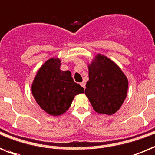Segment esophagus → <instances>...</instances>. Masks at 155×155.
Listing matches in <instances>:
<instances>
[{
    "label": "esophagus",
    "mask_w": 155,
    "mask_h": 155,
    "mask_svg": "<svg viewBox=\"0 0 155 155\" xmlns=\"http://www.w3.org/2000/svg\"><path fill=\"white\" fill-rule=\"evenodd\" d=\"M80 84H81V86L84 89V88H85V83H84V82H82V83H81Z\"/></svg>",
    "instance_id": "obj_1"
}]
</instances>
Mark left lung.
<instances>
[{
	"mask_svg": "<svg viewBox=\"0 0 155 155\" xmlns=\"http://www.w3.org/2000/svg\"><path fill=\"white\" fill-rule=\"evenodd\" d=\"M88 70L84 93L93 108L101 114H114L126 97L127 78L116 63L100 54L88 65Z\"/></svg>",
	"mask_w": 155,
	"mask_h": 155,
	"instance_id": "8db88e82",
	"label": "left lung"
}]
</instances>
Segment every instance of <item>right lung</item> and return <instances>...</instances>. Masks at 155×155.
Returning a JSON list of instances; mask_svg holds the SVG:
<instances>
[{
	"label": "right lung",
	"instance_id": "obj_1",
	"mask_svg": "<svg viewBox=\"0 0 155 155\" xmlns=\"http://www.w3.org/2000/svg\"><path fill=\"white\" fill-rule=\"evenodd\" d=\"M61 61L50 58L39 68L32 84V94L39 107L51 116L67 111L75 95L84 88L74 81L69 71L60 70Z\"/></svg>",
	"mask_w": 155,
	"mask_h": 155
}]
</instances>
